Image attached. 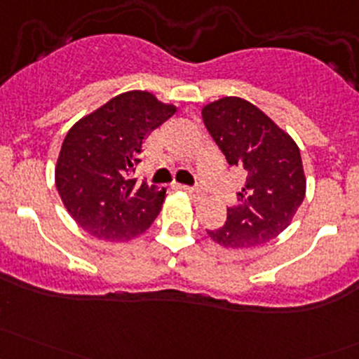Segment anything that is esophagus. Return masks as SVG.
Wrapping results in <instances>:
<instances>
[{
    "label": "esophagus",
    "instance_id": "esophagus-1",
    "mask_svg": "<svg viewBox=\"0 0 359 359\" xmlns=\"http://www.w3.org/2000/svg\"><path fill=\"white\" fill-rule=\"evenodd\" d=\"M180 189L186 191L187 194H191L193 198H201L203 196V191L200 187H189V186H180Z\"/></svg>",
    "mask_w": 359,
    "mask_h": 359
}]
</instances>
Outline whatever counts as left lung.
<instances>
[{
	"label": "left lung",
	"instance_id": "left-lung-1",
	"mask_svg": "<svg viewBox=\"0 0 359 359\" xmlns=\"http://www.w3.org/2000/svg\"><path fill=\"white\" fill-rule=\"evenodd\" d=\"M206 130L227 163L247 173L227 220L206 231L224 248H253L280 236L306 198V173L290 133L241 97L203 106Z\"/></svg>",
	"mask_w": 359,
	"mask_h": 359
}]
</instances>
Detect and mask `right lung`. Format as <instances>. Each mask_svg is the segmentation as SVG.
I'll use <instances>...</instances> for the list:
<instances>
[{
    "label": "right lung",
    "mask_w": 359,
    "mask_h": 359,
    "mask_svg": "<svg viewBox=\"0 0 359 359\" xmlns=\"http://www.w3.org/2000/svg\"><path fill=\"white\" fill-rule=\"evenodd\" d=\"M177 112L146 90L112 97L71 126L55 165V186L69 215L90 236L130 241L158 217L166 191L139 184L132 172L142 142Z\"/></svg>",
    "instance_id": "right-lung-1"
}]
</instances>
